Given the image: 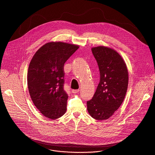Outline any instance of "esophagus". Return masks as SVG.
<instances>
[{
	"mask_svg": "<svg viewBox=\"0 0 155 155\" xmlns=\"http://www.w3.org/2000/svg\"><path fill=\"white\" fill-rule=\"evenodd\" d=\"M79 91H80L79 89H72V93H74V94L78 93Z\"/></svg>",
	"mask_w": 155,
	"mask_h": 155,
	"instance_id": "obj_1",
	"label": "esophagus"
}]
</instances>
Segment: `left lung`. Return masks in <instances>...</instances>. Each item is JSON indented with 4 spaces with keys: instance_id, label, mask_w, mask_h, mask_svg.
Listing matches in <instances>:
<instances>
[{
    "instance_id": "obj_1",
    "label": "left lung",
    "mask_w": 155,
    "mask_h": 155,
    "mask_svg": "<svg viewBox=\"0 0 155 155\" xmlns=\"http://www.w3.org/2000/svg\"><path fill=\"white\" fill-rule=\"evenodd\" d=\"M100 71V82L92 98L87 101L88 113L94 119H109L125 97L128 74L125 63L114 50L104 46L92 48Z\"/></svg>"
}]
</instances>
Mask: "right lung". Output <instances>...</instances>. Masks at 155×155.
Instances as JSON below:
<instances>
[{
    "label": "right lung",
    "instance_id": "obj_1",
    "mask_svg": "<svg viewBox=\"0 0 155 155\" xmlns=\"http://www.w3.org/2000/svg\"><path fill=\"white\" fill-rule=\"evenodd\" d=\"M79 48L61 42H48L32 58L27 84L35 106L46 117L56 119L66 111L68 95L64 89V64Z\"/></svg>",
    "mask_w": 155,
    "mask_h": 155
}]
</instances>
